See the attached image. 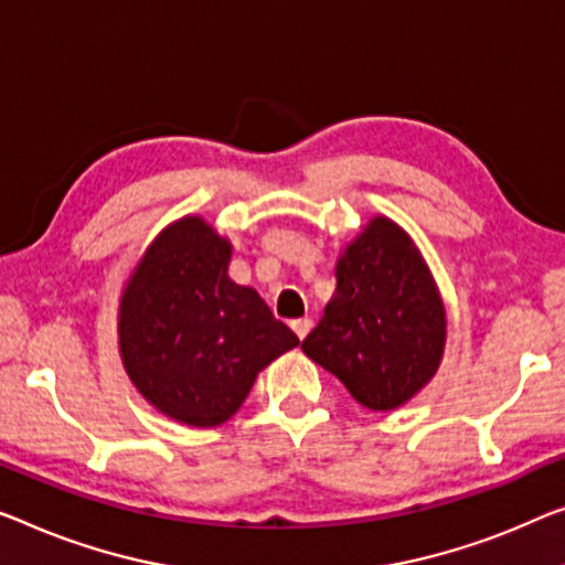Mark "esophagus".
<instances>
[{
    "instance_id": "1",
    "label": "esophagus",
    "mask_w": 565,
    "mask_h": 565,
    "mask_svg": "<svg viewBox=\"0 0 565 565\" xmlns=\"http://www.w3.org/2000/svg\"><path fill=\"white\" fill-rule=\"evenodd\" d=\"M311 324H315V322H311V319H294V322H291V330L294 332H297V337H299V340H305V337L309 334V330H311Z\"/></svg>"
}]
</instances>
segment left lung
Returning a JSON list of instances; mask_svg holds the SVG:
<instances>
[{
	"instance_id": "left-lung-1",
	"label": "left lung",
	"mask_w": 565,
	"mask_h": 565,
	"mask_svg": "<svg viewBox=\"0 0 565 565\" xmlns=\"http://www.w3.org/2000/svg\"><path fill=\"white\" fill-rule=\"evenodd\" d=\"M446 340L444 305L406 233L375 217L337 260V289L305 355L370 411L398 408L431 381Z\"/></svg>"
}]
</instances>
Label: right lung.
I'll list each match as a JSON object with an SVG mask.
<instances>
[{
    "label": "right lung",
    "instance_id": "right-lung-1",
    "mask_svg": "<svg viewBox=\"0 0 565 565\" xmlns=\"http://www.w3.org/2000/svg\"><path fill=\"white\" fill-rule=\"evenodd\" d=\"M231 243L182 217L151 243L126 284V373L162 414L207 428L243 406L256 375L299 337L248 286L228 279Z\"/></svg>",
    "mask_w": 565,
    "mask_h": 565
}]
</instances>
